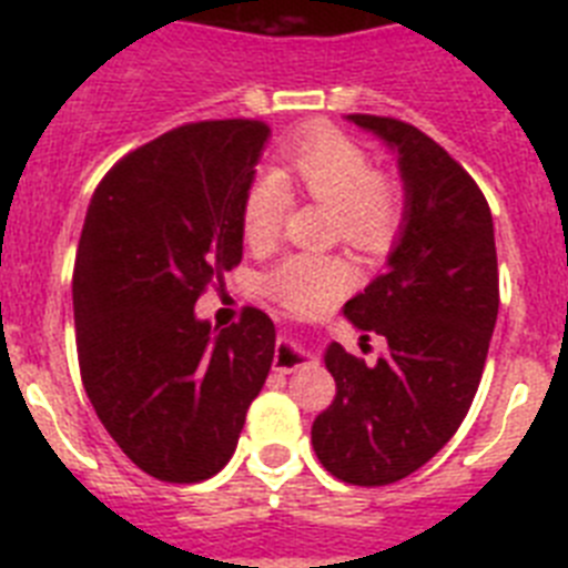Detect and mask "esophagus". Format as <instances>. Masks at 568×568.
<instances>
[{
    "mask_svg": "<svg viewBox=\"0 0 568 568\" xmlns=\"http://www.w3.org/2000/svg\"><path fill=\"white\" fill-rule=\"evenodd\" d=\"M304 355L298 353V349H293V346L287 344V338H281L278 346H275V353H273V369L275 373H295L298 366H304Z\"/></svg>",
    "mask_w": 568,
    "mask_h": 568,
    "instance_id": "esophagus-1",
    "label": "esophagus"
}]
</instances>
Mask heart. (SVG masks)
Here are the masks:
<instances>
[{"label": "heart", "instance_id": "obj_1", "mask_svg": "<svg viewBox=\"0 0 568 568\" xmlns=\"http://www.w3.org/2000/svg\"><path fill=\"white\" fill-rule=\"evenodd\" d=\"M284 175L301 193L333 210L335 235L364 253H384L404 222L398 182L375 173L358 142L333 128H313L284 150ZM287 182L278 173L255 175L241 202V233L250 247H270L287 215ZM358 284L353 258L338 253H290L261 275V293L290 313L329 310Z\"/></svg>", "mask_w": 568, "mask_h": 568}]
</instances>
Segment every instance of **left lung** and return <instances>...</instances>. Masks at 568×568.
Instances as JSON below:
<instances>
[{
    "mask_svg": "<svg viewBox=\"0 0 568 568\" xmlns=\"http://www.w3.org/2000/svg\"><path fill=\"white\" fill-rule=\"evenodd\" d=\"M349 122L398 150L404 227L389 270L344 304L386 353L366 366L329 344L335 398L315 418L313 449L344 484L386 486L420 469L469 413L498 321V253L484 193L438 142L389 115Z\"/></svg>",
    "mask_w": 568,
    "mask_h": 568,
    "instance_id": "8db88e82",
    "label": "left lung"
}]
</instances>
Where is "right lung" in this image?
I'll use <instances>...</instances> for the list:
<instances>
[{"mask_svg": "<svg viewBox=\"0 0 568 568\" xmlns=\"http://www.w3.org/2000/svg\"><path fill=\"white\" fill-rule=\"evenodd\" d=\"M270 128L168 130L108 170L73 267L82 384L110 438L164 484L213 478L267 381L275 327L244 307L215 335L193 307L241 261V202Z\"/></svg>", "mask_w": 568, "mask_h": 568, "instance_id": "1", "label": "right lung"}]
</instances>
